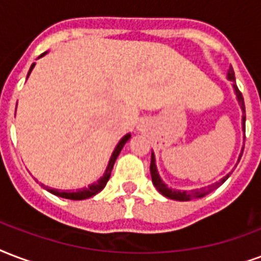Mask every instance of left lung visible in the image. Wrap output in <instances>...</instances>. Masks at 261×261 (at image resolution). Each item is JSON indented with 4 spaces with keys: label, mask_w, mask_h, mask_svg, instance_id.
Wrapping results in <instances>:
<instances>
[{
    "label": "left lung",
    "mask_w": 261,
    "mask_h": 261,
    "mask_svg": "<svg viewBox=\"0 0 261 261\" xmlns=\"http://www.w3.org/2000/svg\"><path fill=\"white\" fill-rule=\"evenodd\" d=\"M227 79L230 82H232V89H234V93H236L237 101H238V104L241 107L242 111V131L245 133V104H244V97H242L241 91L238 90V87L236 86V75H234V69L230 65V68L227 71ZM245 139V137H244ZM242 152H244V146L241 149V153H240V157H238V162L241 160ZM232 172V171H231ZM231 172H228L226 176H223L222 179H219L218 182H215L212 185H208L206 188H200V189H193V190H179V189H172L168 188L164 182H163L162 176L159 174V171H157V166H156V157H154V153L152 152V160H150V175H152V182L154 185V188L159 190V193H162L163 196L167 197V198H171V200H176V201H189V200H193V198H201V197L206 196V194H210L211 192H214L215 189L219 188L220 185L224 184L227 178L231 175Z\"/></svg>",
    "instance_id": "obj_1"
}]
</instances>
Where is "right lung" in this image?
I'll return each instance as SVG.
<instances>
[{
  "label": "right lung",
  "instance_id": "right-lung-1",
  "mask_svg": "<svg viewBox=\"0 0 261 261\" xmlns=\"http://www.w3.org/2000/svg\"><path fill=\"white\" fill-rule=\"evenodd\" d=\"M46 53L47 51L42 53V55L39 56L38 59L43 57ZM34 67H35V63H33V65H31V68H30L29 73H27V77L30 76V73H31V71L34 69ZM16 107H17V105H16ZM130 138H131V134L128 133V134L124 135V137L119 141V144L116 145V148H115V150H113L112 154H111V159H109V163H108V166H107V170H105L104 175H102L97 182H93V184L89 185L87 188L76 189V190H59V189L45 188V186H43V188L46 189L49 193H51V194H55V196L63 197V198H68V200H86V198H90V197L95 196L97 193H99L102 189L105 188V185H107V182H108L109 178H111V172H112L113 164H115V162H116L119 153L122 152L123 146H124V144H126L127 141H128Z\"/></svg>",
  "mask_w": 261,
  "mask_h": 261
}]
</instances>
